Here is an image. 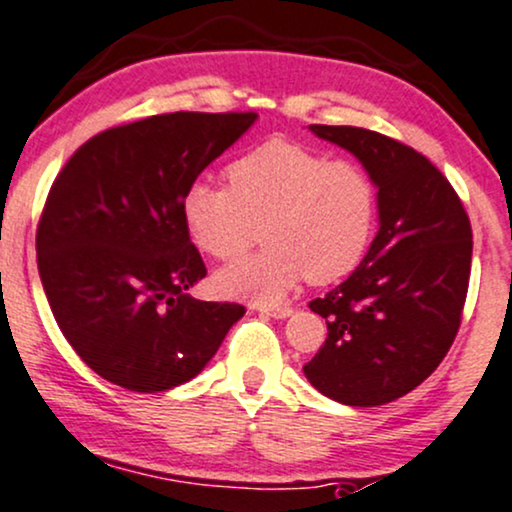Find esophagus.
Returning <instances> with one entry per match:
<instances>
[{
  "instance_id": "34e87169",
  "label": "esophagus",
  "mask_w": 512,
  "mask_h": 512,
  "mask_svg": "<svg viewBox=\"0 0 512 512\" xmlns=\"http://www.w3.org/2000/svg\"><path fill=\"white\" fill-rule=\"evenodd\" d=\"M260 312H262V315L274 317V319H286V317L293 315L291 307H260Z\"/></svg>"
}]
</instances>
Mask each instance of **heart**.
<instances>
[{
    "mask_svg": "<svg viewBox=\"0 0 512 512\" xmlns=\"http://www.w3.org/2000/svg\"><path fill=\"white\" fill-rule=\"evenodd\" d=\"M229 188L197 178L183 190L188 236L212 257H231L262 224L267 248L214 274L226 298L274 305L305 276L331 283L365 260L379 217L377 186L362 166L267 140L226 169Z\"/></svg>",
    "mask_w": 512,
    "mask_h": 512,
    "instance_id": "obj_1",
    "label": "heart"
}]
</instances>
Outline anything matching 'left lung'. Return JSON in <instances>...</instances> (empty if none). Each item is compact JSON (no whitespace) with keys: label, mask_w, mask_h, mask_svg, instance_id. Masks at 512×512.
I'll return each instance as SVG.
<instances>
[{"label":"left lung","mask_w":512,"mask_h":512,"mask_svg":"<svg viewBox=\"0 0 512 512\" xmlns=\"http://www.w3.org/2000/svg\"><path fill=\"white\" fill-rule=\"evenodd\" d=\"M310 131L348 150L372 178L379 231L355 272L310 303L329 334L303 372L326 398L374 408L420 386L451 348L470 283V219L451 183L412 147L355 126Z\"/></svg>","instance_id":"8db88e82"}]
</instances>
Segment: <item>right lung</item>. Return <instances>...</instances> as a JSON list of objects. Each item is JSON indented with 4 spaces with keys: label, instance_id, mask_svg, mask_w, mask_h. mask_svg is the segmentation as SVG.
<instances>
[{
    "label": "right lung",
    "instance_id": "1",
    "mask_svg": "<svg viewBox=\"0 0 512 512\" xmlns=\"http://www.w3.org/2000/svg\"><path fill=\"white\" fill-rule=\"evenodd\" d=\"M255 121V112H174L109 128L52 183L40 281L61 334L102 379L138 393L186 384L245 315L188 293L207 269L181 197Z\"/></svg>",
    "mask_w": 512,
    "mask_h": 512
}]
</instances>
